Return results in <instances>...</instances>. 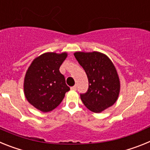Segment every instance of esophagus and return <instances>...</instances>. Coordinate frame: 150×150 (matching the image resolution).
Returning <instances> with one entry per match:
<instances>
[{"label":"esophagus","instance_id":"obj_1","mask_svg":"<svg viewBox=\"0 0 150 150\" xmlns=\"http://www.w3.org/2000/svg\"><path fill=\"white\" fill-rule=\"evenodd\" d=\"M76 87H77V86H76V85H75V86H72L71 87V89L72 90H76Z\"/></svg>","mask_w":150,"mask_h":150}]
</instances>
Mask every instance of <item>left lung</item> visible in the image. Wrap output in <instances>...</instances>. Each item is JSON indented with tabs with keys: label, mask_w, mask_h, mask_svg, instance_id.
Returning a JSON list of instances; mask_svg holds the SVG:
<instances>
[{
	"label": "left lung",
	"mask_w": 150,
	"mask_h": 150,
	"mask_svg": "<svg viewBox=\"0 0 150 150\" xmlns=\"http://www.w3.org/2000/svg\"><path fill=\"white\" fill-rule=\"evenodd\" d=\"M74 56L88 77V90L80 94L84 105L94 112H100L112 106L117 100L120 88L119 76L112 62L98 52H77Z\"/></svg>",
	"instance_id": "1"
}]
</instances>
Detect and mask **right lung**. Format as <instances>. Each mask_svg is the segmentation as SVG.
<instances>
[{
  "label": "right lung",
  "instance_id": "obj_1",
  "mask_svg": "<svg viewBox=\"0 0 150 150\" xmlns=\"http://www.w3.org/2000/svg\"><path fill=\"white\" fill-rule=\"evenodd\" d=\"M67 53L48 52L34 59L26 73L24 91L30 104L42 112L57 107L70 90L59 71Z\"/></svg>",
  "mask_w": 150,
  "mask_h": 150
}]
</instances>
